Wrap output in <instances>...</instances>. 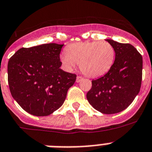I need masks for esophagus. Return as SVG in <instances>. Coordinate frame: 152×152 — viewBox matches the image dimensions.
Here are the masks:
<instances>
[{
	"label": "esophagus",
	"mask_w": 152,
	"mask_h": 152,
	"mask_svg": "<svg viewBox=\"0 0 152 152\" xmlns=\"http://www.w3.org/2000/svg\"><path fill=\"white\" fill-rule=\"evenodd\" d=\"M83 77H81V76H77V77H76V83H80V82H81V81H82L83 80Z\"/></svg>",
	"instance_id": "esophagus-1"
}]
</instances>
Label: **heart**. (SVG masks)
Wrapping results in <instances>:
<instances>
[{"label": "heart", "mask_w": 152, "mask_h": 152, "mask_svg": "<svg viewBox=\"0 0 152 152\" xmlns=\"http://www.w3.org/2000/svg\"><path fill=\"white\" fill-rule=\"evenodd\" d=\"M60 58L67 69H72L80 64V69L86 76L98 77L111 69L115 50L106 41L76 42L68 45Z\"/></svg>", "instance_id": "heart-1"}]
</instances>
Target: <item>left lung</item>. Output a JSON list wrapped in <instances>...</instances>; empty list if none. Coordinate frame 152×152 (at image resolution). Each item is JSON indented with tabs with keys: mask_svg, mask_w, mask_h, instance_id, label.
Instances as JSON below:
<instances>
[{
	"mask_svg": "<svg viewBox=\"0 0 152 152\" xmlns=\"http://www.w3.org/2000/svg\"><path fill=\"white\" fill-rule=\"evenodd\" d=\"M115 50L111 69L102 77L92 81L86 94L90 105L105 114L122 111L133 102L141 89L142 80L141 55L131 44L106 39Z\"/></svg>",
	"mask_w": 152,
	"mask_h": 152,
	"instance_id": "8db88e82",
	"label": "left lung"
}]
</instances>
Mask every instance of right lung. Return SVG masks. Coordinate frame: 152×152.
Wrapping results in <instances>:
<instances>
[{
  "label": "right lung",
  "instance_id": "add662e5",
  "mask_svg": "<svg viewBox=\"0 0 152 152\" xmlns=\"http://www.w3.org/2000/svg\"><path fill=\"white\" fill-rule=\"evenodd\" d=\"M63 45L43 44L21 48L9 59L8 85L15 100L28 113L48 116L60 107L75 74L60 69Z\"/></svg>",
  "mask_w": 152,
  "mask_h": 152
}]
</instances>
